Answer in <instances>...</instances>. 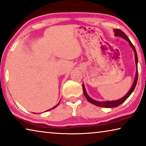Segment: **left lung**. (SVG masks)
I'll list each match as a JSON object with an SVG mask.
<instances>
[{
  "label": "left lung",
  "instance_id": "8db88e82",
  "mask_svg": "<svg viewBox=\"0 0 146 146\" xmlns=\"http://www.w3.org/2000/svg\"><path fill=\"white\" fill-rule=\"evenodd\" d=\"M114 32H115V35L116 37H120L122 38H123L125 40H126L128 43H129V45L132 48L133 50H134V54H135V62H136V75H135V78H134V83H133L132 87L130 89V90L128 91V92L126 94L125 96L122 97V98H120V99H118V100H115V101H96L94 99H93L92 98H91L90 96H88L87 92H86L85 86H84V84H82V87H83V91H84V94L86 98L87 99V100L90 102L92 104H94L95 105L98 107H105V108H113V107H116L119 106L120 105H121L122 103H124L126 99L128 98L131 94L134 91L135 87H136L137 82H138V56H137V53H136V48H135L134 46L133 45V44L132 43V42L130 41V40L128 39V37L126 36L125 33H124L123 31L120 30V29H114Z\"/></svg>",
  "mask_w": 146,
  "mask_h": 146
}]
</instances>
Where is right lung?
<instances>
[{"label": "right lung", "instance_id": "1", "mask_svg": "<svg viewBox=\"0 0 146 146\" xmlns=\"http://www.w3.org/2000/svg\"><path fill=\"white\" fill-rule=\"evenodd\" d=\"M59 103H60V101H59V102H58V104H57V105H55V106H54V107H52V108H51V109H48V110H47V111H50V110H52V109H55V108H56V107H57V106H58V105H59Z\"/></svg>", "mask_w": 146, "mask_h": 146}]
</instances>
